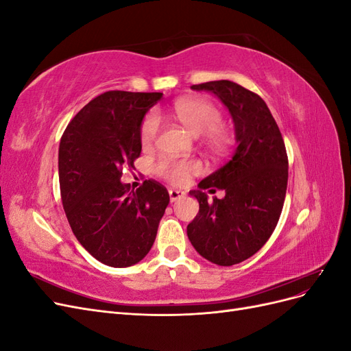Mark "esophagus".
<instances>
[{
  "label": "esophagus",
  "instance_id": "esophagus-1",
  "mask_svg": "<svg viewBox=\"0 0 351 351\" xmlns=\"http://www.w3.org/2000/svg\"><path fill=\"white\" fill-rule=\"evenodd\" d=\"M168 193H169V200L171 202H176V200H180L182 197H184V192H182V190H178V189H169Z\"/></svg>",
  "mask_w": 351,
  "mask_h": 351
}]
</instances>
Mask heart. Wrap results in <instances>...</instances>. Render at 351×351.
Listing matches in <instances>:
<instances>
[{
	"label": "heart",
	"mask_w": 351,
	"mask_h": 351,
	"mask_svg": "<svg viewBox=\"0 0 351 351\" xmlns=\"http://www.w3.org/2000/svg\"><path fill=\"white\" fill-rule=\"evenodd\" d=\"M174 114L177 120L193 134H205L208 146L214 152H222L228 145L227 130L219 123L222 112L212 101L205 98H186L180 99L174 105ZM161 127V117L156 111H151L145 115L141 124L139 137L143 147H149L156 141V136ZM200 164L195 159H168L164 158L155 165V173L161 178L173 184L183 183L184 180L197 173Z\"/></svg>",
	"instance_id": "heart-1"
}]
</instances>
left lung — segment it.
Masks as SVG:
<instances>
[{
	"label": "left lung",
	"mask_w": 351,
	"mask_h": 351,
	"mask_svg": "<svg viewBox=\"0 0 351 351\" xmlns=\"http://www.w3.org/2000/svg\"><path fill=\"white\" fill-rule=\"evenodd\" d=\"M195 90L215 93L228 108L236 127V152L218 171L190 195L199 214L187 236L200 256L231 267L253 256L268 241L282 210L289 158L277 121L259 97L230 80L193 84ZM226 190L222 199L207 200L205 188Z\"/></svg>",
	"instance_id": "obj_1"
}]
</instances>
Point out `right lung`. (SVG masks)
I'll return each instance as SVG.
<instances>
[{
    "mask_svg": "<svg viewBox=\"0 0 351 351\" xmlns=\"http://www.w3.org/2000/svg\"><path fill=\"white\" fill-rule=\"evenodd\" d=\"M161 98V92H104L74 115L61 137L58 176L69 224L108 267H132L146 256L169 204L167 189L152 178L136 192L120 182L141 156L143 117Z\"/></svg>",
    "mask_w": 351,
    "mask_h": 351,
    "instance_id": "obj_1",
    "label": "right lung"
}]
</instances>
